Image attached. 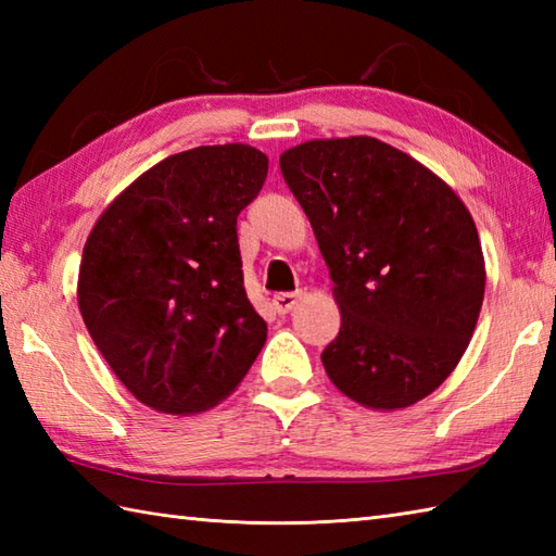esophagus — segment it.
Masks as SVG:
<instances>
[{"instance_id": "obj_1", "label": "esophagus", "mask_w": 556, "mask_h": 556, "mask_svg": "<svg viewBox=\"0 0 556 556\" xmlns=\"http://www.w3.org/2000/svg\"><path fill=\"white\" fill-rule=\"evenodd\" d=\"M299 299H301V293L299 291H285V293H277L275 299H271V303H275V311L279 313V315H287V313H291L293 311V305L299 303Z\"/></svg>"}]
</instances>
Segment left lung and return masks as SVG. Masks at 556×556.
Here are the masks:
<instances>
[{
	"instance_id": "1",
	"label": "left lung",
	"mask_w": 556,
	"mask_h": 556,
	"mask_svg": "<svg viewBox=\"0 0 556 556\" xmlns=\"http://www.w3.org/2000/svg\"><path fill=\"white\" fill-rule=\"evenodd\" d=\"M341 311L329 380L368 408H406L464 356L485 296L476 222L442 179L377 138L308 140L279 157Z\"/></svg>"
}]
</instances>
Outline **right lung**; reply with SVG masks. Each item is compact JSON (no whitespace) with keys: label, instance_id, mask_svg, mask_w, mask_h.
Returning <instances> with one entry per match:
<instances>
[{"label":"right lung","instance_id":"obj_1","mask_svg":"<svg viewBox=\"0 0 556 556\" xmlns=\"http://www.w3.org/2000/svg\"><path fill=\"white\" fill-rule=\"evenodd\" d=\"M265 179L260 150L200 146L138 176L90 231L78 275L83 323L146 406L174 416L215 406L265 346L236 233Z\"/></svg>","mask_w":556,"mask_h":556}]
</instances>
